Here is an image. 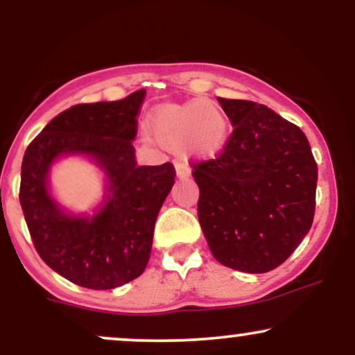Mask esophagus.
Listing matches in <instances>:
<instances>
[{"label":"esophagus","instance_id":"esophagus-1","mask_svg":"<svg viewBox=\"0 0 355 355\" xmlns=\"http://www.w3.org/2000/svg\"><path fill=\"white\" fill-rule=\"evenodd\" d=\"M175 173H177L178 178H189L190 177V166L185 164H175Z\"/></svg>","mask_w":355,"mask_h":355}]
</instances>
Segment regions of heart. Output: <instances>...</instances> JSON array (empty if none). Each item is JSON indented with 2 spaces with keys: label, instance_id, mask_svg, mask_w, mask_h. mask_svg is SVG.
<instances>
[{
  "label": "heart",
  "instance_id": "obj_1",
  "mask_svg": "<svg viewBox=\"0 0 355 355\" xmlns=\"http://www.w3.org/2000/svg\"><path fill=\"white\" fill-rule=\"evenodd\" d=\"M148 135L166 150H182L198 160H210L222 152L229 138V120L210 100L165 103L150 113Z\"/></svg>",
  "mask_w": 355,
  "mask_h": 355
}]
</instances>
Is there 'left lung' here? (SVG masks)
<instances>
[{
	"mask_svg": "<svg viewBox=\"0 0 355 355\" xmlns=\"http://www.w3.org/2000/svg\"><path fill=\"white\" fill-rule=\"evenodd\" d=\"M234 132L222 155L193 166L198 222L222 266L266 274L311 230L317 164L302 130L266 105L218 98Z\"/></svg>",
	"mask_w": 355,
	"mask_h": 355,
	"instance_id": "1",
	"label": "left lung"
}]
</instances>
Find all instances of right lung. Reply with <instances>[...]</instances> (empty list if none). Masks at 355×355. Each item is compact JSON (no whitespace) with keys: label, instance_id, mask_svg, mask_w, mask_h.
I'll use <instances>...</instances> for the list:
<instances>
[{"label":"right lung","instance_id":"1","mask_svg":"<svg viewBox=\"0 0 355 355\" xmlns=\"http://www.w3.org/2000/svg\"><path fill=\"white\" fill-rule=\"evenodd\" d=\"M145 89L123 100L64 110L26 148L19 203L43 262L70 282L108 291L144 274L158 211L175 183L172 164L137 165L132 141ZM83 156L104 172L105 193L92 214H73L52 197L61 157Z\"/></svg>","mask_w":355,"mask_h":355}]
</instances>
